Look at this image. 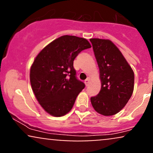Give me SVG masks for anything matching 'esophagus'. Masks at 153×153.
<instances>
[{
  "instance_id": "34e87169",
  "label": "esophagus",
  "mask_w": 153,
  "mask_h": 153,
  "mask_svg": "<svg viewBox=\"0 0 153 153\" xmlns=\"http://www.w3.org/2000/svg\"><path fill=\"white\" fill-rule=\"evenodd\" d=\"M90 81H91V80H90V78H88L86 80H85V85H86V86H88V84H89V82H90Z\"/></svg>"
}]
</instances>
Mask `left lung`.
Listing matches in <instances>:
<instances>
[{"label":"left lung","instance_id":"8db88e82","mask_svg":"<svg viewBox=\"0 0 153 153\" xmlns=\"http://www.w3.org/2000/svg\"><path fill=\"white\" fill-rule=\"evenodd\" d=\"M99 68L101 88L91 98L96 111L103 116L117 114L125 106L134 91V75L118 47L111 40L90 39Z\"/></svg>","mask_w":153,"mask_h":153}]
</instances>
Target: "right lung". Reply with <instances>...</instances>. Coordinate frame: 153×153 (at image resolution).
<instances>
[{"label": "right lung", "mask_w": 153, "mask_h": 153, "mask_svg": "<svg viewBox=\"0 0 153 153\" xmlns=\"http://www.w3.org/2000/svg\"><path fill=\"white\" fill-rule=\"evenodd\" d=\"M91 45L87 39L65 35L47 45L30 69V82L38 102L53 117H62L73 108L85 84L78 80L73 61Z\"/></svg>", "instance_id": "add662e5"}]
</instances>
